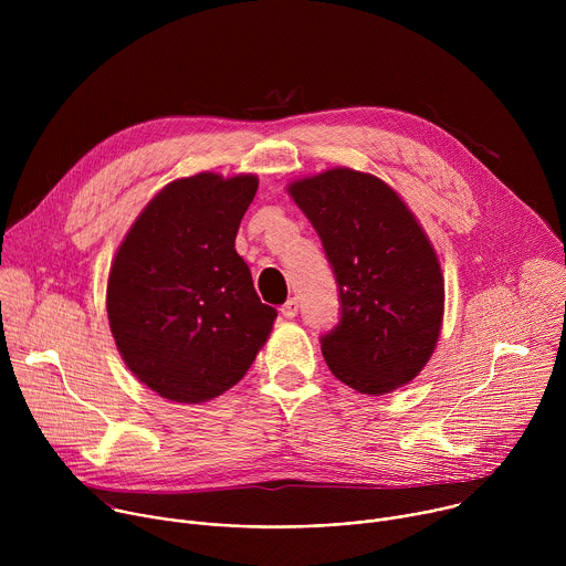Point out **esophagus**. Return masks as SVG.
<instances>
[{
    "instance_id": "34e87169",
    "label": "esophagus",
    "mask_w": 566,
    "mask_h": 566,
    "mask_svg": "<svg viewBox=\"0 0 566 566\" xmlns=\"http://www.w3.org/2000/svg\"><path fill=\"white\" fill-rule=\"evenodd\" d=\"M280 313H282L284 317H295V315H297V300H295V297H289V300L282 304Z\"/></svg>"
}]
</instances>
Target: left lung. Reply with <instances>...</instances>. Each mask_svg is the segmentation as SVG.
<instances>
[{"mask_svg": "<svg viewBox=\"0 0 566 566\" xmlns=\"http://www.w3.org/2000/svg\"><path fill=\"white\" fill-rule=\"evenodd\" d=\"M332 264L340 319L319 336L332 374L363 394L410 382L443 319V277L430 239L380 179L349 168L289 186Z\"/></svg>", "mask_w": 566, "mask_h": 566, "instance_id": "1", "label": "left lung"}]
</instances>
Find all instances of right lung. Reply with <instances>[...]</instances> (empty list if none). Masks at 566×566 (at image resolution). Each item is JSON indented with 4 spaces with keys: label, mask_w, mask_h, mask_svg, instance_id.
<instances>
[{
    "label": "right lung",
    "mask_w": 566,
    "mask_h": 566,
    "mask_svg": "<svg viewBox=\"0 0 566 566\" xmlns=\"http://www.w3.org/2000/svg\"><path fill=\"white\" fill-rule=\"evenodd\" d=\"M258 177L172 181L138 214L112 264L107 315L134 376L177 402L210 400L244 378L277 311L234 251Z\"/></svg>",
    "instance_id": "add662e5"
}]
</instances>
